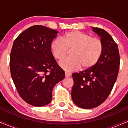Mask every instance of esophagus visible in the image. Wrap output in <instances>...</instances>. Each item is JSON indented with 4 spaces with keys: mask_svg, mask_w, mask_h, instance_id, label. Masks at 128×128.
I'll use <instances>...</instances> for the list:
<instances>
[{
    "mask_svg": "<svg viewBox=\"0 0 128 128\" xmlns=\"http://www.w3.org/2000/svg\"><path fill=\"white\" fill-rule=\"evenodd\" d=\"M70 76H71V74H70V73H68V72H66V73H65V76H66V78L70 77Z\"/></svg>",
    "mask_w": 128,
    "mask_h": 128,
    "instance_id": "1",
    "label": "esophagus"
}]
</instances>
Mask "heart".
<instances>
[{
    "label": "heart",
    "mask_w": 128,
    "mask_h": 128,
    "mask_svg": "<svg viewBox=\"0 0 128 128\" xmlns=\"http://www.w3.org/2000/svg\"><path fill=\"white\" fill-rule=\"evenodd\" d=\"M50 50L56 60L60 61L70 51L71 58L60 62L61 68L72 72L81 68L88 70L96 65L102 55L104 46L100 40L79 30H72L52 42Z\"/></svg>",
    "instance_id": "heart-1"
}]
</instances>
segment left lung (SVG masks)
<instances>
[{"label": "left lung", "mask_w": 128, "mask_h": 128, "mask_svg": "<svg viewBox=\"0 0 128 128\" xmlns=\"http://www.w3.org/2000/svg\"><path fill=\"white\" fill-rule=\"evenodd\" d=\"M92 29L101 38L104 46L101 58L92 68L72 74V98L75 105L84 109L96 108L106 99L119 70V52L112 36L102 29Z\"/></svg>", "instance_id": "obj_1"}]
</instances>
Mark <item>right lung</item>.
<instances>
[{"instance_id":"add662e5","label":"right lung","mask_w":128,"mask_h":128,"mask_svg":"<svg viewBox=\"0 0 128 128\" xmlns=\"http://www.w3.org/2000/svg\"><path fill=\"white\" fill-rule=\"evenodd\" d=\"M58 33L43 26H32L13 43L10 55L11 77L20 97L32 106L49 104L53 88L65 77L50 50Z\"/></svg>"}]
</instances>
